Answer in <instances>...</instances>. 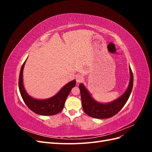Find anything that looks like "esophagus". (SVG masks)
<instances>
[{"label":"esophagus","instance_id":"1","mask_svg":"<svg viewBox=\"0 0 152 152\" xmlns=\"http://www.w3.org/2000/svg\"><path fill=\"white\" fill-rule=\"evenodd\" d=\"M83 79H84V78H83V77H82V75H77V77H76V82H77V84L80 83V82H81L82 80H83Z\"/></svg>","mask_w":152,"mask_h":152}]
</instances>
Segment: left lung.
<instances>
[{
	"instance_id": "8db88e82",
	"label": "left lung",
	"mask_w": 152,
	"mask_h": 152,
	"mask_svg": "<svg viewBox=\"0 0 152 152\" xmlns=\"http://www.w3.org/2000/svg\"><path fill=\"white\" fill-rule=\"evenodd\" d=\"M130 79L127 89L124 93L111 102L102 103L95 100L85 86L80 83L79 89L81 94L82 108L89 116L95 118H108L117 114L124 107L129 98L133 87V75L129 66Z\"/></svg>"
}]
</instances>
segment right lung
<instances>
[{
    "label": "right lung",
    "mask_w": 152,
    "mask_h": 152,
    "mask_svg": "<svg viewBox=\"0 0 152 152\" xmlns=\"http://www.w3.org/2000/svg\"><path fill=\"white\" fill-rule=\"evenodd\" d=\"M26 61L21 66L19 77V89L24 102L32 112L41 115H53L62 111L68 96L72 89L76 85V80H73L68 82L54 96L49 98L40 99L30 96L26 91L23 85V72Z\"/></svg>",
    "instance_id": "right-lung-1"
}]
</instances>
